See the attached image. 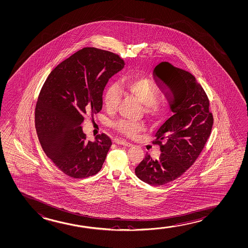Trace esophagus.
I'll return each instance as SVG.
<instances>
[{
  "mask_svg": "<svg viewBox=\"0 0 248 248\" xmlns=\"http://www.w3.org/2000/svg\"><path fill=\"white\" fill-rule=\"evenodd\" d=\"M115 143L118 144H122V145H124V146H126V147H130V146H132L133 144L129 143V142H126L125 140H115Z\"/></svg>",
  "mask_w": 248,
  "mask_h": 248,
  "instance_id": "1",
  "label": "esophagus"
}]
</instances>
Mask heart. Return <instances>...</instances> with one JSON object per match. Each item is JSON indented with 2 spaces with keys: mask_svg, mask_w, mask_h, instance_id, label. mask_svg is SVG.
I'll return each instance as SVG.
<instances>
[{
  "mask_svg": "<svg viewBox=\"0 0 248 248\" xmlns=\"http://www.w3.org/2000/svg\"><path fill=\"white\" fill-rule=\"evenodd\" d=\"M123 93H128L144 104L145 115L152 122H160L170 115L171 105L166 97L158 96V91L152 79L139 74H133L122 81L121 87L112 84L104 94V105L108 111H115L118 108ZM113 127L126 137L133 138L144 129L142 122L128 120H118L113 122Z\"/></svg>",
  "mask_w": 248,
  "mask_h": 248,
  "instance_id": "heart-1",
  "label": "heart"
}]
</instances>
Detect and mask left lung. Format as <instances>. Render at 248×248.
<instances>
[{
    "label": "left lung",
    "instance_id": "obj_1",
    "mask_svg": "<svg viewBox=\"0 0 248 248\" xmlns=\"http://www.w3.org/2000/svg\"><path fill=\"white\" fill-rule=\"evenodd\" d=\"M154 74L173 96L170 105L174 115L159 128L152 141L160 146L159 158L153 160L146 154L135 174L156 186L181 177L195 163L210 138L214 119L207 95L192 74L162 62Z\"/></svg>",
    "mask_w": 248,
    "mask_h": 248
}]
</instances>
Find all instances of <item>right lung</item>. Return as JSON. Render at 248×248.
Segmentation results:
<instances>
[{
  "instance_id": "obj_1",
  "label": "right lung",
  "mask_w": 248,
  "mask_h": 248,
  "mask_svg": "<svg viewBox=\"0 0 248 248\" xmlns=\"http://www.w3.org/2000/svg\"><path fill=\"white\" fill-rule=\"evenodd\" d=\"M125 65L119 55L84 48L48 74L37 97L35 126L46 155L64 174L74 179L99 172L110 148L105 133L86 140L81 124L103 107L104 87Z\"/></svg>"
}]
</instances>
